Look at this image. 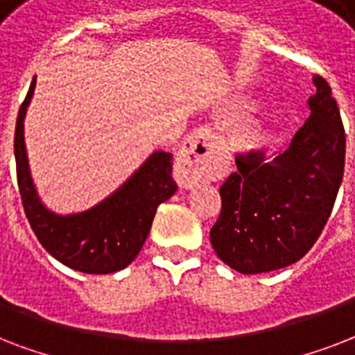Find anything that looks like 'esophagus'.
<instances>
[{
  "label": "esophagus",
  "mask_w": 355,
  "mask_h": 355,
  "mask_svg": "<svg viewBox=\"0 0 355 355\" xmlns=\"http://www.w3.org/2000/svg\"><path fill=\"white\" fill-rule=\"evenodd\" d=\"M215 133L207 128L194 129L183 142L175 159L174 178L183 189H194L202 183L211 170V159L215 153Z\"/></svg>",
  "instance_id": "1"
}]
</instances>
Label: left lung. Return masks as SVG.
Returning a JSON list of instances; mask_svg holds the SVG:
<instances>
[{
	"mask_svg": "<svg viewBox=\"0 0 355 355\" xmlns=\"http://www.w3.org/2000/svg\"><path fill=\"white\" fill-rule=\"evenodd\" d=\"M313 83L311 114L289 150L270 164L261 163L255 152L237 157L239 172L220 187L222 211L211 244L241 274L300 261L331 215L345 174L346 137L329 85L320 76Z\"/></svg>",
	"mask_w": 355,
	"mask_h": 355,
	"instance_id": "8db88e82",
	"label": "left lung"
}]
</instances>
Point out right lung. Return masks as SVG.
<instances>
[{
	"label": "right lung",
	"instance_id": "right-lung-1",
	"mask_svg": "<svg viewBox=\"0 0 355 355\" xmlns=\"http://www.w3.org/2000/svg\"><path fill=\"white\" fill-rule=\"evenodd\" d=\"M37 79V78H35ZM33 79L15 131V159L21 203L33 232L62 265L85 274L122 270L139 255L159 203L178 191L172 180V153L155 150L107 198L79 213H55L42 202L27 157L24 120L35 94Z\"/></svg>",
	"mask_w": 355,
	"mask_h": 355
}]
</instances>
